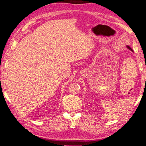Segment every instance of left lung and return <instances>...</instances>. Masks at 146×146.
<instances>
[{
    "instance_id": "8db88e82",
    "label": "left lung",
    "mask_w": 146,
    "mask_h": 146,
    "mask_svg": "<svg viewBox=\"0 0 146 146\" xmlns=\"http://www.w3.org/2000/svg\"><path fill=\"white\" fill-rule=\"evenodd\" d=\"M127 46V48L128 49H129V50H131V51H132V52H133V49H131V47L130 46Z\"/></svg>"
}]
</instances>
